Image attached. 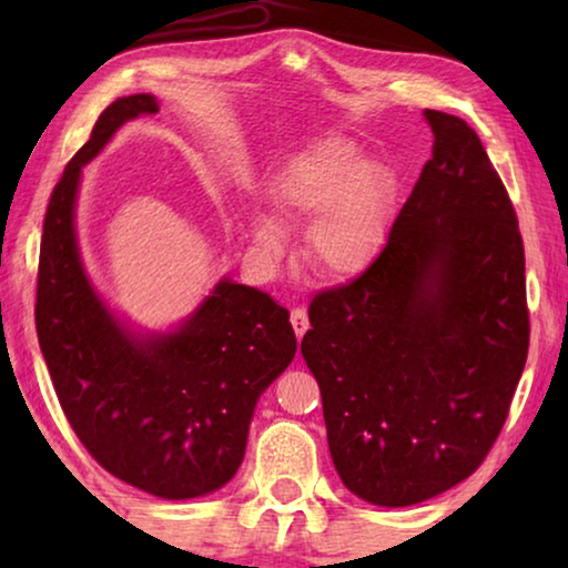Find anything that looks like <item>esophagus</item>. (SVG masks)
<instances>
[{
  "label": "esophagus",
  "mask_w": 568,
  "mask_h": 568,
  "mask_svg": "<svg viewBox=\"0 0 568 568\" xmlns=\"http://www.w3.org/2000/svg\"><path fill=\"white\" fill-rule=\"evenodd\" d=\"M291 323H293V331H295V338L301 341L305 331L311 328V323H307V313L303 311V307H293L291 311Z\"/></svg>",
  "instance_id": "1"
}]
</instances>
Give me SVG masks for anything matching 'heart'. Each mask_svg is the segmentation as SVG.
Wrapping results in <instances>:
<instances>
[{
  "label": "heart",
  "instance_id": "1",
  "mask_svg": "<svg viewBox=\"0 0 568 568\" xmlns=\"http://www.w3.org/2000/svg\"><path fill=\"white\" fill-rule=\"evenodd\" d=\"M267 200L277 215L311 220L301 250L315 273L351 281L368 271L386 247L396 215V182L358 142L321 134L277 165L267 182ZM250 237L265 257H275L283 227L271 215H257Z\"/></svg>",
  "mask_w": 568,
  "mask_h": 568
}]
</instances>
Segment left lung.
<instances>
[{"label": "left lung", "mask_w": 568, "mask_h": 568, "mask_svg": "<svg viewBox=\"0 0 568 568\" xmlns=\"http://www.w3.org/2000/svg\"><path fill=\"white\" fill-rule=\"evenodd\" d=\"M423 118L434 155L388 245L353 283L315 295L301 343L343 486L386 508L474 474L528 353L524 243L504 182L466 120Z\"/></svg>", "instance_id": "obj_1"}]
</instances>
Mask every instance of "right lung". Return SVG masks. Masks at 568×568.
Returning a JSON list of instances; mask_svg holds the SVG:
<instances>
[{"instance_id":"right-lung-1","label":"right lung","mask_w":568,"mask_h":568,"mask_svg":"<svg viewBox=\"0 0 568 568\" xmlns=\"http://www.w3.org/2000/svg\"><path fill=\"white\" fill-rule=\"evenodd\" d=\"M155 94L112 102L50 197L37 281V335L57 398L102 468L168 501L207 496L237 474L257 400L295 358L287 311L223 275L195 311L150 331L108 303L77 235L82 168Z\"/></svg>"}]
</instances>
